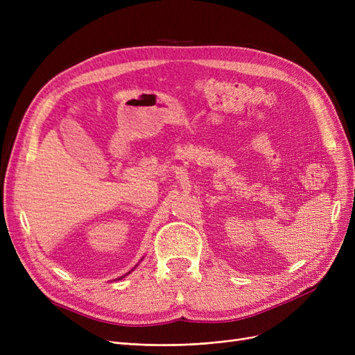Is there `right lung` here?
<instances>
[{
    "label": "right lung",
    "mask_w": 355,
    "mask_h": 355,
    "mask_svg": "<svg viewBox=\"0 0 355 355\" xmlns=\"http://www.w3.org/2000/svg\"><path fill=\"white\" fill-rule=\"evenodd\" d=\"M132 271H133V270H132ZM127 274H130V272H127ZM127 274H125V275H127ZM123 277H124V275H123ZM123 277H121V278H123ZM121 278H118V280H121Z\"/></svg>",
    "instance_id": "obj_1"
}]
</instances>
